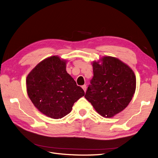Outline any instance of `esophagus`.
I'll return each mask as SVG.
<instances>
[{
	"instance_id": "obj_1",
	"label": "esophagus",
	"mask_w": 158,
	"mask_h": 158,
	"mask_svg": "<svg viewBox=\"0 0 158 158\" xmlns=\"http://www.w3.org/2000/svg\"><path fill=\"white\" fill-rule=\"evenodd\" d=\"M82 89H83V90H84L85 92H86V85H83V86H82Z\"/></svg>"
}]
</instances>
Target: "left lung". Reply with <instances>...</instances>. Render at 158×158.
<instances>
[{
	"mask_svg": "<svg viewBox=\"0 0 158 158\" xmlns=\"http://www.w3.org/2000/svg\"><path fill=\"white\" fill-rule=\"evenodd\" d=\"M94 76L85 98L96 111L111 118L122 111L135 94L136 77L127 64L113 56L92 62Z\"/></svg>",
	"mask_w": 158,
	"mask_h": 158,
	"instance_id": "1",
	"label": "left lung"
}]
</instances>
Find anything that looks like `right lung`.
I'll return each instance as SVG.
<instances>
[{"instance_id": "1", "label": "right lung", "mask_w": 158, "mask_h": 158, "mask_svg": "<svg viewBox=\"0 0 158 158\" xmlns=\"http://www.w3.org/2000/svg\"><path fill=\"white\" fill-rule=\"evenodd\" d=\"M66 68V60L52 56L40 62L26 79L27 94L34 106L54 119L69 114L74 103L85 95Z\"/></svg>"}]
</instances>
